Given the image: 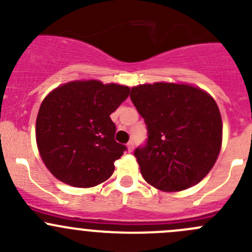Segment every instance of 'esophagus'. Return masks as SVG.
I'll use <instances>...</instances> for the list:
<instances>
[{
	"label": "esophagus",
	"instance_id": "obj_1",
	"mask_svg": "<svg viewBox=\"0 0 252 252\" xmlns=\"http://www.w3.org/2000/svg\"><path fill=\"white\" fill-rule=\"evenodd\" d=\"M126 147H128V151L131 152L134 150V142L133 141H129L128 144H126Z\"/></svg>",
	"mask_w": 252,
	"mask_h": 252
}]
</instances>
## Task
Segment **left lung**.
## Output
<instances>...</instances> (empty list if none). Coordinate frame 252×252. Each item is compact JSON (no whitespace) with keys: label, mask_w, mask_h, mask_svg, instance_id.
Returning <instances> with one entry per match:
<instances>
[{"label":"left lung","mask_w":252,"mask_h":252,"mask_svg":"<svg viewBox=\"0 0 252 252\" xmlns=\"http://www.w3.org/2000/svg\"><path fill=\"white\" fill-rule=\"evenodd\" d=\"M130 98L147 129L146 144L134 152L144 179L169 192L201 182L222 145L216 101L201 89L173 83L134 86Z\"/></svg>","instance_id":"8db88e82"}]
</instances>
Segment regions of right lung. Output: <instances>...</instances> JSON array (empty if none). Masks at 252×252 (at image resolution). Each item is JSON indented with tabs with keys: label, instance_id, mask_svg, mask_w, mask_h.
<instances>
[{
	"label": "right lung",
	"instance_id": "add662e5",
	"mask_svg": "<svg viewBox=\"0 0 252 252\" xmlns=\"http://www.w3.org/2000/svg\"><path fill=\"white\" fill-rule=\"evenodd\" d=\"M130 89L98 80H78L58 86L45 97L36 118V142L48 171L75 188L101 184L126 150L114 140L110 118Z\"/></svg>",
	"mask_w": 252,
	"mask_h": 252
}]
</instances>
